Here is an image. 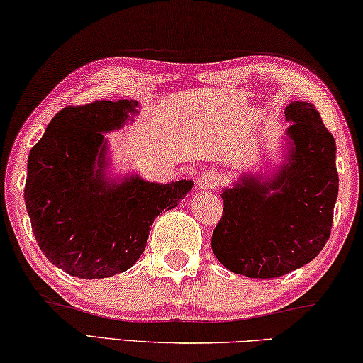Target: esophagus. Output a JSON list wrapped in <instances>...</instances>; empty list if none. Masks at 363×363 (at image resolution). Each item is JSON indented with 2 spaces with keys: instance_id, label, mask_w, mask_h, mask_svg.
Here are the masks:
<instances>
[{
  "instance_id": "34e87169",
  "label": "esophagus",
  "mask_w": 363,
  "mask_h": 363,
  "mask_svg": "<svg viewBox=\"0 0 363 363\" xmlns=\"http://www.w3.org/2000/svg\"><path fill=\"white\" fill-rule=\"evenodd\" d=\"M220 182V174L216 171H203L202 174L199 176V189L202 191H208V189H215Z\"/></svg>"
}]
</instances>
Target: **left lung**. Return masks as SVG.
<instances>
[{
	"label": "left lung",
	"instance_id": "obj_1",
	"mask_svg": "<svg viewBox=\"0 0 363 363\" xmlns=\"http://www.w3.org/2000/svg\"><path fill=\"white\" fill-rule=\"evenodd\" d=\"M284 114L291 125L279 168L268 177L240 174L221 194L213 254L247 278L294 272L320 254L331 234L339 187L335 137L312 103L291 101Z\"/></svg>",
	"mask_w": 363,
	"mask_h": 363
}]
</instances>
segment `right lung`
Wrapping results in <instances>:
<instances>
[{
	"label": "right lung",
	"mask_w": 363,
	"mask_h": 363,
	"mask_svg": "<svg viewBox=\"0 0 363 363\" xmlns=\"http://www.w3.org/2000/svg\"><path fill=\"white\" fill-rule=\"evenodd\" d=\"M135 100L67 106L51 119L27 161L26 208L38 247L67 274L99 279L129 269L160 213L176 208L192 181L106 176L105 134L139 114Z\"/></svg>",
	"instance_id": "right-lung-1"
}]
</instances>
